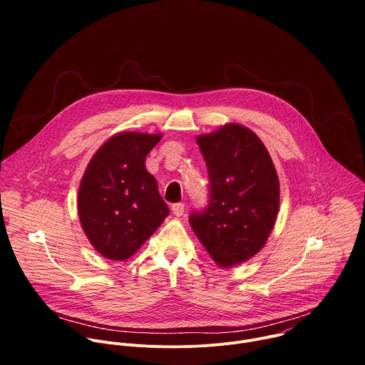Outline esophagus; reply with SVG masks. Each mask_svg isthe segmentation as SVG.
I'll return each instance as SVG.
<instances>
[{"label": "esophagus", "mask_w": 365, "mask_h": 365, "mask_svg": "<svg viewBox=\"0 0 365 365\" xmlns=\"http://www.w3.org/2000/svg\"><path fill=\"white\" fill-rule=\"evenodd\" d=\"M172 211L176 217H182L185 214V203H175L172 206Z\"/></svg>", "instance_id": "obj_1"}]
</instances>
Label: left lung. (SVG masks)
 I'll return each instance as SVG.
<instances>
[{"instance_id":"left-lung-1","label":"left lung","mask_w":365,"mask_h":365,"mask_svg":"<svg viewBox=\"0 0 365 365\" xmlns=\"http://www.w3.org/2000/svg\"><path fill=\"white\" fill-rule=\"evenodd\" d=\"M196 141L211 193L206 210L190 214L189 222L214 262L228 269L264 247L279 212V176L263 141L241 124H225Z\"/></svg>"}]
</instances>
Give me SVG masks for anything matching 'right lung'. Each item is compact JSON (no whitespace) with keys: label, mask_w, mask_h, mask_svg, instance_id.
Returning <instances> with one entry per match:
<instances>
[{"label":"right lung","mask_w":365,"mask_h":365,"mask_svg":"<svg viewBox=\"0 0 365 365\" xmlns=\"http://www.w3.org/2000/svg\"><path fill=\"white\" fill-rule=\"evenodd\" d=\"M162 134L124 131L92 155L78 193V214L92 247L113 262L130 258L169 215L145 158Z\"/></svg>","instance_id":"add662e5"}]
</instances>
